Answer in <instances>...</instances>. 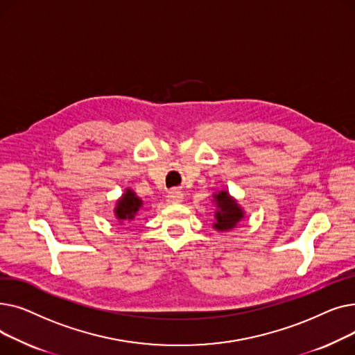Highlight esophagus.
Instances as JSON below:
<instances>
[{"label":"esophagus","mask_w":355,"mask_h":355,"mask_svg":"<svg viewBox=\"0 0 355 355\" xmlns=\"http://www.w3.org/2000/svg\"><path fill=\"white\" fill-rule=\"evenodd\" d=\"M166 198H168V201H170V202L177 204V202H181L184 200V194L181 191H178V190H171L170 193H168Z\"/></svg>","instance_id":"34e87169"}]
</instances>
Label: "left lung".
I'll return each mask as SVG.
<instances>
[{"mask_svg":"<svg viewBox=\"0 0 355 355\" xmlns=\"http://www.w3.org/2000/svg\"><path fill=\"white\" fill-rule=\"evenodd\" d=\"M211 201L216 204V221L213 223V229H216L217 232L233 230L245 218V210L241 209L237 200L229 194V191L220 190L214 193Z\"/></svg>","mask_w":355,"mask_h":355,"instance_id":"8db88e82","label":"left lung"}]
</instances>
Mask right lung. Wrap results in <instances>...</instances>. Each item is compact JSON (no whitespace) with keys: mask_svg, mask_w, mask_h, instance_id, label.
Instances as JSON below:
<instances>
[{"mask_svg":"<svg viewBox=\"0 0 355 355\" xmlns=\"http://www.w3.org/2000/svg\"><path fill=\"white\" fill-rule=\"evenodd\" d=\"M142 206L144 201L137 196V193L132 189H125V193L116 200V206L114 209L115 218L119 225H123L125 221H132Z\"/></svg>","mask_w":355,"mask_h":355,"instance_id":"1","label":"right lung"}]
</instances>
